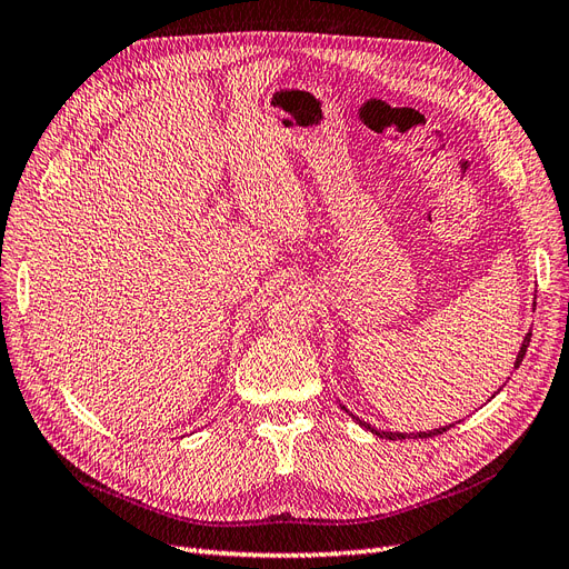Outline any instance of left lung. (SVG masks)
Here are the masks:
<instances>
[{"label":"left lung","instance_id":"left-lung-1","mask_svg":"<svg viewBox=\"0 0 569 569\" xmlns=\"http://www.w3.org/2000/svg\"><path fill=\"white\" fill-rule=\"evenodd\" d=\"M529 341H531V335H527L525 337V341H522V347H520V353H518V360H515V368H520V363H522V358H525V353H527V347H529ZM360 427H366V429H370L372 435H377V437H382V439H391V441H396V439H406V437H412V439H429V437H437V435H443L446 429L449 427H439V429H432V432H420V435H399V432H380V429H375V427H370L366 420H360V418H353Z\"/></svg>","mask_w":569,"mask_h":569}]
</instances>
